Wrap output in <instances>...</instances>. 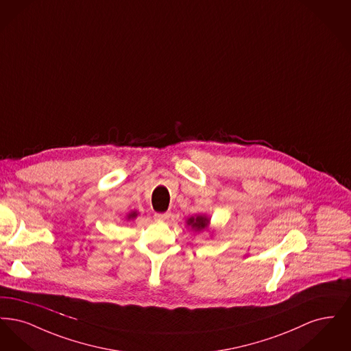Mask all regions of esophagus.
<instances>
[{
    "mask_svg": "<svg viewBox=\"0 0 351 351\" xmlns=\"http://www.w3.org/2000/svg\"><path fill=\"white\" fill-rule=\"evenodd\" d=\"M171 216V213L169 212H166V213H155L154 215V218L155 219H158V221H166Z\"/></svg>",
    "mask_w": 351,
    "mask_h": 351,
    "instance_id": "esophagus-1",
    "label": "esophagus"
}]
</instances>
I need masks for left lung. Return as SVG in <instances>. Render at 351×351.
<instances>
[{
  "label": "left lung",
  "instance_id": "left-lung-1",
  "mask_svg": "<svg viewBox=\"0 0 351 351\" xmlns=\"http://www.w3.org/2000/svg\"><path fill=\"white\" fill-rule=\"evenodd\" d=\"M188 225L192 226V229L195 230H204L208 228V223H209V219L204 216H197V217H191L186 222Z\"/></svg>",
  "mask_w": 351,
  "mask_h": 351
}]
</instances>
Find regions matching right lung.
<instances>
[{
	"instance_id": "obj_1",
	"label": "right lung",
	"mask_w": 351,
	"mask_h": 351,
	"mask_svg": "<svg viewBox=\"0 0 351 351\" xmlns=\"http://www.w3.org/2000/svg\"><path fill=\"white\" fill-rule=\"evenodd\" d=\"M135 216H136V213H135V212H133V213H130V215H129V216H128V218H129V219H130V218H134V217H135Z\"/></svg>"
}]
</instances>
